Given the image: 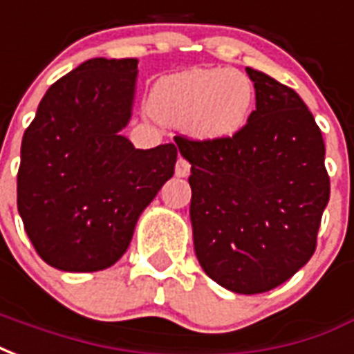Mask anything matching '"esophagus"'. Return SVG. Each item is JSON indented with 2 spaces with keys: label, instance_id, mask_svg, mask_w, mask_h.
Wrapping results in <instances>:
<instances>
[{
  "label": "esophagus",
  "instance_id": "esophagus-1",
  "mask_svg": "<svg viewBox=\"0 0 354 354\" xmlns=\"http://www.w3.org/2000/svg\"><path fill=\"white\" fill-rule=\"evenodd\" d=\"M189 170H191V165L187 163V161H185L184 157H178L176 169H174V172H176V176H180V178L189 176Z\"/></svg>",
  "mask_w": 354,
  "mask_h": 354
}]
</instances>
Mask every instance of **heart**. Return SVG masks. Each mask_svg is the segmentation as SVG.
Segmentation results:
<instances>
[{
  "label": "heart",
  "mask_w": 354,
  "mask_h": 354,
  "mask_svg": "<svg viewBox=\"0 0 354 354\" xmlns=\"http://www.w3.org/2000/svg\"><path fill=\"white\" fill-rule=\"evenodd\" d=\"M255 88L236 69H191L161 78L150 95L151 116L204 140H223L243 129Z\"/></svg>",
  "instance_id": "b5f03b06"
}]
</instances>
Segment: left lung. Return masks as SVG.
<instances>
[{
	"mask_svg": "<svg viewBox=\"0 0 354 354\" xmlns=\"http://www.w3.org/2000/svg\"><path fill=\"white\" fill-rule=\"evenodd\" d=\"M255 111L234 137H174L191 163V225L203 270L225 289L257 295L313 255L330 198L324 142L297 91L245 67Z\"/></svg>",
	"mask_w": 354,
	"mask_h": 354,
	"instance_id": "1",
	"label": "left lung"
}]
</instances>
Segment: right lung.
I'll return each mask as SVG.
<instances>
[{"label": "right lung", "instance_id": "right-lung-1", "mask_svg": "<svg viewBox=\"0 0 354 354\" xmlns=\"http://www.w3.org/2000/svg\"><path fill=\"white\" fill-rule=\"evenodd\" d=\"M138 59L93 57L54 82L26 129L17 204L33 248L64 272H97L129 248L138 217L174 174L178 150H137L129 124Z\"/></svg>", "mask_w": 354, "mask_h": 354}]
</instances>
